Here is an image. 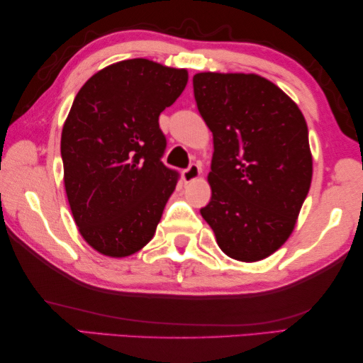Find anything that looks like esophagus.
Here are the masks:
<instances>
[{
  "label": "esophagus",
  "instance_id": "esophagus-1",
  "mask_svg": "<svg viewBox=\"0 0 363 363\" xmlns=\"http://www.w3.org/2000/svg\"><path fill=\"white\" fill-rule=\"evenodd\" d=\"M199 175H201V167L198 164H191L186 170H183V174H182L183 182H185V183L194 182L196 178H199Z\"/></svg>",
  "mask_w": 363,
  "mask_h": 363
}]
</instances>
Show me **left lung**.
<instances>
[{"label":"left lung","instance_id":"1","mask_svg":"<svg viewBox=\"0 0 363 363\" xmlns=\"http://www.w3.org/2000/svg\"><path fill=\"white\" fill-rule=\"evenodd\" d=\"M199 114L213 136L209 204L201 216L228 257L257 262L293 233L312 182L306 118L257 74L193 77Z\"/></svg>","mask_w":363,"mask_h":363}]
</instances>
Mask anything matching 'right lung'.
Masks as SVG:
<instances>
[{
  "mask_svg": "<svg viewBox=\"0 0 363 363\" xmlns=\"http://www.w3.org/2000/svg\"><path fill=\"white\" fill-rule=\"evenodd\" d=\"M186 69L127 59L86 80L61 135L64 186L80 235L108 257L152 240L178 174L162 164L159 116L185 90Z\"/></svg>",
  "mask_w": 363,
  "mask_h": 363,
  "instance_id": "right-lung-1",
  "label": "right lung"
}]
</instances>
